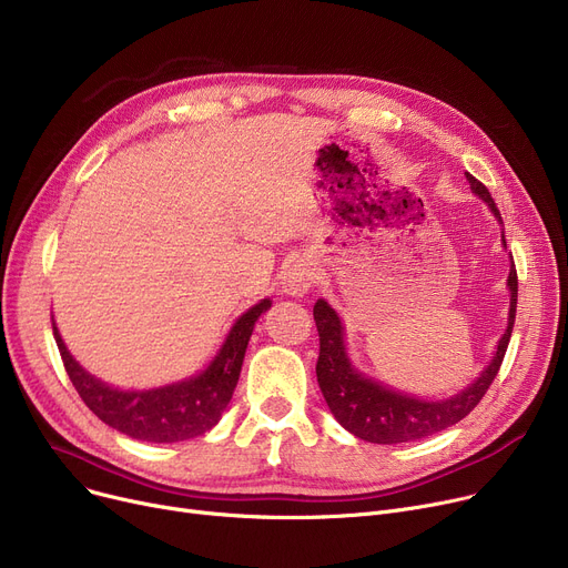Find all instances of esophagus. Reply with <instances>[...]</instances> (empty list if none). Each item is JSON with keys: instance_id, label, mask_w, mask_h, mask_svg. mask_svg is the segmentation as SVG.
<instances>
[{"instance_id": "esophagus-1", "label": "esophagus", "mask_w": 568, "mask_h": 568, "mask_svg": "<svg viewBox=\"0 0 568 568\" xmlns=\"http://www.w3.org/2000/svg\"><path fill=\"white\" fill-rule=\"evenodd\" d=\"M313 283H315V268L306 260L292 262L281 278L283 292L292 296H304L313 287Z\"/></svg>"}]
</instances>
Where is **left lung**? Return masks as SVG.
<instances>
[{
	"instance_id": "obj_1",
	"label": "left lung",
	"mask_w": 568,
	"mask_h": 568,
	"mask_svg": "<svg viewBox=\"0 0 568 568\" xmlns=\"http://www.w3.org/2000/svg\"><path fill=\"white\" fill-rule=\"evenodd\" d=\"M467 174V172H465ZM467 182L474 195H479L495 214V219L501 223V214L490 197L488 189L467 174ZM501 244L506 242L501 239ZM511 292V306H509V326H506L504 336L497 343L493 362L481 371L469 386L452 398L444 400H422L400 392L389 389L364 373L356 371L349 362L345 349V334L343 322L336 315V311L326 304L324 300H317L313 306V317L320 334V356H317V382L322 396L329 405L336 422L349 430L354 437L373 442V444H400V442H414L428 435H435L444 428L458 424L460 419L481 403L486 392L490 389L493 379L497 377V371L504 362L506 347H509L514 322H516V304H518V274L516 264L511 260L509 281H506Z\"/></svg>"
}]
</instances>
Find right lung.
<instances>
[{"instance_id": "right-lung-1", "label": "right lung", "mask_w": 568, "mask_h": 568, "mask_svg": "<svg viewBox=\"0 0 568 568\" xmlns=\"http://www.w3.org/2000/svg\"><path fill=\"white\" fill-rule=\"evenodd\" d=\"M266 308L272 302L262 300L239 317L214 362L200 375L149 392H122L89 375L67 349L54 322L52 334L75 392L103 424L140 442H184L219 424L242 373L253 326Z\"/></svg>"}]
</instances>
